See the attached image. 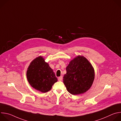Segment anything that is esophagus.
I'll list each match as a JSON object with an SVG mask.
<instances>
[{
	"mask_svg": "<svg viewBox=\"0 0 121 121\" xmlns=\"http://www.w3.org/2000/svg\"><path fill=\"white\" fill-rule=\"evenodd\" d=\"M63 79V77L62 76H60L58 78V80L59 81H62Z\"/></svg>",
	"mask_w": 121,
	"mask_h": 121,
	"instance_id": "obj_1",
	"label": "esophagus"
}]
</instances>
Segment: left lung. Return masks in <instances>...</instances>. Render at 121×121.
<instances>
[{
    "instance_id": "obj_1",
    "label": "left lung",
    "mask_w": 121,
    "mask_h": 121,
    "mask_svg": "<svg viewBox=\"0 0 121 121\" xmlns=\"http://www.w3.org/2000/svg\"><path fill=\"white\" fill-rule=\"evenodd\" d=\"M63 82L67 91L72 95L84 93L92 86L95 77L94 68L83 56H78L66 68Z\"/></svg>"
}]
</instances>
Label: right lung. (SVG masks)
<instances>
[{"mask_svg": "<svg viewBox=\"0 0 121 121\" xmlns=\"http://www.w3.org/2000/svg\"><path fill=\"white\" fill-rule=\"evenodd\" d=\"M27 78L32 87L43 93L51 90L57 81L53 69L42 56L36 58L30 63L27 71Z\"/></svg>", "mask_w": 121, "mask_h": 121, "instance_id": "add662e5", "label": "right lung"}]
</instances>
